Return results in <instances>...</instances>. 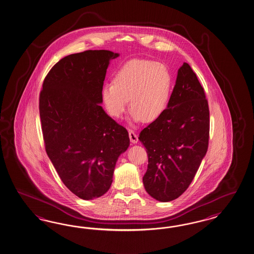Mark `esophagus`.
<instances>
[{"label": "esophagus", "mask_w": 254, "mask_h": 254, "mask_svg": "<svg viewBox=\"0 0 254 254\" xmlns=\"http://www.w3.org/2000/svg\"><path fill=\"white\" fill-rule=\"evenodd\" d=\"M128 135H129V138H130V141L132 143H137L138 141V138H137V135L133 130L128 131Z\"/></svg>", "instance_id": "esophagus-1"}]
</instances>
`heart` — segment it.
<instances>
[{"mask_svg":"<svg viewBox=\"0 0 254 254\" xmlns=\"http://www.w3.org/2000/svg\"><path fill=\"white\" fill-rule=\"evenodd\" d=\"M173 76L165 64L134 59L125 64L101 90L103 105L111 117L120 118L130 99L131 120L153 121L165 111L171 95Z\"/></svg>","mask_w":254,"mask_h":254,"instance_id":"obj_1","label":"heart"}]
</instances>
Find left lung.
<instances>
[{
  "label": "left lung",
  "instance_id": "1",
  "mask_svg": "<svg viewBox=\"0 0 254 254\" xmlns=\"http://www.w3.org/2000/svg\"><path fill=\"white\" fill-rule=\"evenodd\" d=\"M209 117L204 89L184 63L167 108L138 137L149 162L143 185L153 199L170 201L190 185L208 150Z\"/></svg>",
  "mask_w": 254,
  "mask_h": 254
}]
</instances>
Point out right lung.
Returning <instances> with one entry per match:
<instances>
[{
  "instance_id": "right-lung-1",
  "label": "right lung",
  "mask_w": 254,
  "mask_h": 254,
  "mask_svg": "<svg viewBox=\"0 0 254 254\" xmlns=\"http://www.w3.org/2000/svg\"><path fill=\"white\" fill-rule=\"evenodd\" d=\"M119 54L89 50L64 57L50 70L40 95L45 149L63 183L78 198L108 191L127 129L105 113L101 90L110 61Z\"/></svg>"
}]
</instances>
